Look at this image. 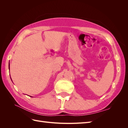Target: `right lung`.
I'll return each instance as SVG.
<instances>
[{"label": "right lung", "instance_id": "add662e5", "mask_svg": "<svg viewBox=\"0 0 128 128\" xmlns=\"http://www.w3.org/2000/svg\"><path fill=\"white\" fill-rule=\"evenodd\" d=\"M10 66V65H9ZM9 66V70H10V66ZM30 97H31V96H30Z\"/></svg>", "mask_w": 128, "mask_h": 128}]
</instances>
